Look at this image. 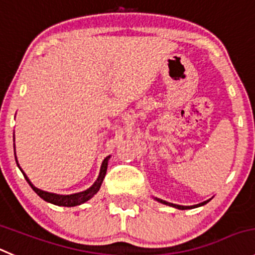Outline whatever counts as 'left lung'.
Masks as SVG:
<instances>
[{
	"label": "left lung",
	"instance_id": "obj_1",
	"mask_svg": "<svg viewBox=\"0 0 255 255\" xmlns=\"http://www.w3.org/2000/svg\"><path fill=\"white\" fill-rule=\"evenodd\" d=\"M155 199H156V200H157V202H159V203H162V204H165V205H170V207H174V208H176V209H180V210H185V209H193V208L202 207V205L207 204V203L209 202V200H207V202H203V203H200V204L191 205V207H184V205H178V204H173V203H168V202H165V200H162V199H157V198H155Z\"/></svg>",
	"mask_w": 255,
	"mask_h": 255
}]
</instances>
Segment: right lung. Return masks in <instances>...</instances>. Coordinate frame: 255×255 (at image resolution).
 <instances>
[{"label":"right lung","instance_id":"obj_1","mask_svg":"<svg viewBox=\"0 0 255 255\" xmlns=\"http://www.w3.org/2000/svg\"><path fill=\"white\" fill-rule=\"evenodd\" d=\"M14 157H16V152H14ZM109 157L110 156H108L104 159L103 164H101V169H100V174H99V178H98V180L93 184V186H90L87 190L81 191V193L70 194V195H60V194L48 193V191H43V190H41V189L33 186V184L31 183L30 179L27 178V175H26V174L22 171V169L20 168V165H18V161H17V160H16V162H17V166H18V168H20V170L22 171L23 176H25V179L27 180V183L30 184L31 188L33 189V191H35V193L37 194L41 199H43L45 202L51 203V204L59 205V207H76V205H80V204H82V203L90 200V199L93 198V196L99 191L101 184H103L104 178H105V175H106V170H108Z\"/></svg>","mask_w":255,"mask_h":255}]
</instances>
